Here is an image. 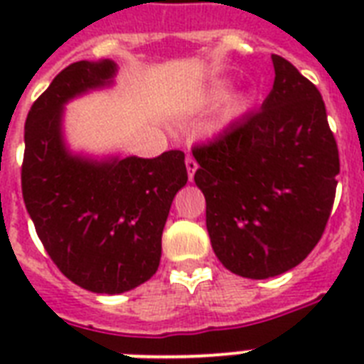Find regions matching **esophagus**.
<instances>
[{"mask_svg": "<svg viewBox=\"0 0 364 364\" xmlns=\"http://www.w3.org/2000/svg\"><path fill=\"white\" fill-rule=\"evenodd\" d=\"M185 164H187V171H188V179L193 181L194 177V171L198 170V162L194 160V156H187V160H185Z\"/></svg>", "mask_w": 364, "mask_h": 364, "instance_id": "esophagus-1", "label": "esophagus"}]
</instances>
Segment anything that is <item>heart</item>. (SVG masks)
<instances>
[{"mask_svg": "<svg viewBox=\"0 0 364 364\" xmlns=\"http://www.w3.org/2000/svg\"><path fill=\"white\" fill-rule=\"evenodd\" d=\"M208 96H210V100H213V102L225 98V96H227V82H215V85L211 87L210 92H208ZM245 105H247L245 100H234V102H230L227 107V119H232V117L240 115V113L245 109Z\"/></svg>", "mask_w": 364, "mask_h": 364, "instance_id": "heart-1", "label": "heart"}]
</instances>
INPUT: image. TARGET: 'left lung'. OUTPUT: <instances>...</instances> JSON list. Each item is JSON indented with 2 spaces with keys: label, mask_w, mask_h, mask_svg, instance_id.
Instances as JSON below:
<instances>
[{
  "label": "left lung",
  "mask_w": 364,
  "mask_h": 364,
  "mask_svg": "<svg viewBox=\"0 0 364 364\" xmlns=\"http://www.w3.org/2000/svg\"><path fill=\"white\" fill-rule=\"evenodd\" d=\"M274 87L262 107L194 145V181L223 266L251 279L291 270L321 240L336 196L338 145L321 94L272 54Z\"/></svg>",
  "instance_id": "8db88e82"
}]
</instances>
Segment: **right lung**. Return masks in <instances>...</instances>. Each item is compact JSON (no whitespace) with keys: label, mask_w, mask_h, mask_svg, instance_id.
Segmentation results:
<instances>
[{"label":"right lung","mask_w":364,"mask_h":364,"mask_svg":"<svg viewBox=\"0 0 364 364\" xmlns=\"http://www.w3.org/2000/svg\"><path fill=\"white\" fill-rule=\"evenodd\" d=\"M115 71L111 60H81L54 77L26 119L20 170L26 210L48 257L75 285L105 294L156 272L171 202L188 179L183 151L102 164L65 151L62 105L111 82Z\"/></svg>","instance_id":"add662e5"}]
</instances>
